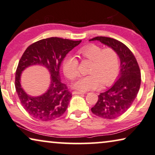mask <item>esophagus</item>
<instances>
[{
	"label": "esophagus",
	"instance_id": "34e87169",
	"mask_svg": "<svg viewBox=\"0 0 155 155\" xmlns=\"http://www.w3.org/2000/svg\"><path fill=\"white\" fill-rule=\"evenodd\" d=\"M84 92L79 91H73V94H84Z\"/></svg>",
	"mask_w": 155,
	"mask_h": 155
}]
</instances>
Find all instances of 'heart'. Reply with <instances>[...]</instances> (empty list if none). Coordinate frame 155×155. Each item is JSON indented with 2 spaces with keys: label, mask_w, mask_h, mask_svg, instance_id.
<instances>
[{
  "label": "heart",
  "mask_w": 155,
  "mask_h": 155,
  "mask_svg": "<svg viewBox=\"0 0 155 155\" xmlns=\"http://www.w3.org/2000/svg\"><path fill=\"white\" fill-rule=\"evenodd\" d=\"M83 58L91 61L89 72L91 74L81 76L74 84L76 89L81 91L99 88L103 84L108 86L116 79L120 68L119 55L111 48L102 49L96 44H89L79 50ZM63 71L68 79L74 80L79 75V61L74 56L68 55L63 61Z\"/></svg>",
  "instance_id": "obj_1"
}]
</instances>
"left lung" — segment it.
<instances>
[{
  "label": "left lung",
  "instance_id": "left-lung-1",
  "mask_svg": "<svg viewBox=\"0 0 155 155\" xmlns=\"http://www.w3.org/2000/svg\"><path fill=\"white\" fill-rule=\"evenodd\" d=\"M89 41H100L116 51L119 55L120 72L116 82L99 95L97 102L91 108L92 113L101 118H117L130 108L137 97L141 84L140 67L128 47L116 39L97 36Z\"/></svg>",
  "mask_w": 155,
  "mask_h": 155
}]
</instances>
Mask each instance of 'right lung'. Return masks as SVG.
<instances>
[{
    "label": "right lung",
    "instance_id": "add662e5",
    "mask_svg": "<svg viewBox=\"0 0 155 155\" xmlns=\"http://www.w3.org/2000/svg\"><path fill=\"white\" fill-rule=\"evenodd\" d=\"M81 42L51 37L34 43L23 53L15 72V87L21 104L31 116L42 121H50L58 118L65 112L72 94L61 81L60 66L66 55ZM36 65L48 70L51 81L44 94L33 97L23 89L20 77L25 68Z\"/></svg>",
    "mask_w": 155,
    "mask_h": 155
}]
</instances>
